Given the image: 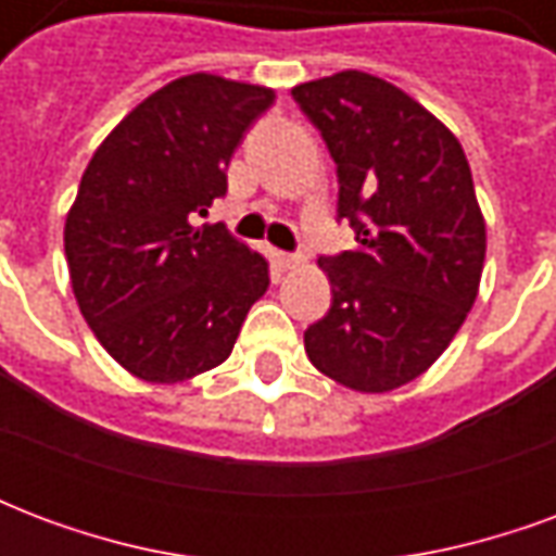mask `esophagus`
<instances>
[{"instance_id":"34e87169","label":"esophagus","mask_w":556,"mask_h":556,"mask_svg":"<svg viewBox=\"0 0 556 556\" xmlns=\"http://www.w3.org/2000/svg\"><path fill=\"white\" fill-rule=\"evenodd\" d=\"M277 265L282 270H294V267L303 265V255L301 253H277Z\"/></svg>"}]
</instances>
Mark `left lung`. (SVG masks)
Masks as SVG:
<instances>
[{
  "label": "left lung",
  "mask_w": 556,
  "mask_h": 556,
  "mask_svg": "<svg viewBox=\"0 0 556 556\" xmlns=\"http://www.w3.org/2000/svg\"><path fill=\"white\" fill-rule=\"evenodd\" d=\"M337 163L339 219L357 247L321 255L333 301L306 327L318 372L387 393L429 369L465 325L485 219L458 139L405 91L342 71L291 89Z\"/></svg>",
  "instance_id": "1"
}]
</instances>
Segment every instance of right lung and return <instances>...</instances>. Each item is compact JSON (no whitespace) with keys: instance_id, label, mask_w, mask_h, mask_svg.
<instances>
[{"instance_id":"right-lung-1","label":"right lung","mask_w":556,"mask_h":556,"mask_svg":"<svg viewBox=\"0 0 556 556\" xmlns=\"http://www.w3.org/2000/svg\"><path fill=\"white\" fill-rule=\"evenodd\" d=\"M265 86L190 74L122 118L83 172L65 219L79 313L110 357L151 384L226 361L267 291L265 255L223 226H195L226 195V169Z\"/></svg>"}]
</instances>
